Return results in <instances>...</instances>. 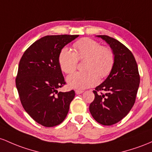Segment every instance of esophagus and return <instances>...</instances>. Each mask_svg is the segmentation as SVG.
<instances>
[{"mask_svg": "<svg viewBox=\"0 0 152 152\" xmlns=\"http://www.w3.org/2000/svg\"><path fill=\"white\" fill-rule=\"evenodd\" d=\"M83 93V90H75V93L77 95H79V94H82Z\"/></svg>", "mask_w": 152, "mask_h": 152, "instance_id": "34e87169", "label": "esophagus"}]
</instances>
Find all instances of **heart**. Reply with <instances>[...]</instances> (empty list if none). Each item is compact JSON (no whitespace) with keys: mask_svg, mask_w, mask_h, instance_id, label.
Here are the masks:
<instances>
[{"mask_svg":"<svg viewBox=\"0 0 152 152\" xmlns=\"http://www.w3.org/2000/svg\"><path fill=\"white\" fill-rule=\"evenodd\" d=\"M74 52L67 47L61 49L59 54V64L62 70L70 74L76 69L78 60L86 59L84 69L67 77V83L71 88L85 89L98 83L99 76L103 78L111 72L115 62L113 51L102 47L96 41L84 38L73 44Z\"/></svg>","mask_w":152,"mask_h":152,"instance_id":"obj_1","label":"heart"}]
</instances>
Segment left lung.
Instances as JSON below:
<instances>
[{
	"mask_svg": "<svg viewBox=\"0 0 152 152\" xmlns=\"http://www.w3.org/2000/svg\"><path fill=\"white\" fill-rule=\"evenodd\" d=\"M110 45L115 57L111 72L102 84L93 90L95 99L89 110L99 124L110 126L121 121L131 110L140 83L137 63L129 49L116 39L98 35ZM104 91L105 94L100 92Z\"/></svg>",
	"mask_w": 152,
	"mask_h": 152,
	"instance_id": "8db88e82",
	"label": "left lung"
}]
</instances>
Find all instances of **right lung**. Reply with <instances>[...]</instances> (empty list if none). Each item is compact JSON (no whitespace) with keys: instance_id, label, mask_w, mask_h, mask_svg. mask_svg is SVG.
<instances>
[{"instance_id":"right-lung-1","label":"right lung","mask_w":152,"mask_h":152,"mask_svg":"<svg viewBox=\"0 0 152 152\" xmlns=\"http://www.w3.org/2000/svg\"><path fill=\"white\" fill-rule=\"evenodd\" d=\"M79 35L45 36L28 47L18 64L16 85L26 113L45 127L59 125L67 116L74 90L58 92L65 85L59 64L61 49Z\"/></svg>"}]
</instances>
